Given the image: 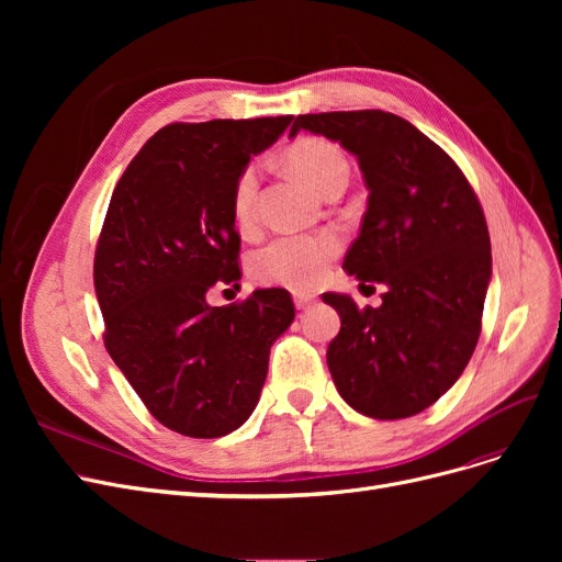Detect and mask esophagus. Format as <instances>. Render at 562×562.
<instances>
[{
	"label": "esophagus",
	"instance_id": "esophagus-1",
	"mask_svg": "<svg viewBox=\"0 0 562 562\" xmlns=\"http://www.w3.org/2000/svg\"><path fill=\"white\" fill-rule=\"evenodd\" d=\"M293 302H295L297 310H307L310 304L314 302V295H310V293H295V295H293Z\"/></svg>",
	"mask_w": 562,
	"mask_h": 562
}]
</instances>
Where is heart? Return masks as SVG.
Masks as SVG:
<instances>
[{"mask_svg": "<svg viewBox=\"0 0 562 562\" xmlns=\"http://www.w3.org/2000/svg\"><path fill=\"white\" fill-rule=\"evenodd\" d=\"M285 164L307 180L316 192L326 194L337 180L349 178V164L335 143L323 138H302L288 147ZM260 168L250 164L239 173L232 190V213L239 225H248L258 209ZM339 252V239L335 234H281L255 250L250 269L252 277L283 285L291 291H312L328 277L330 262Z\"/></svg>", "mask_w": 562, "mask_h": 562, "instance_id": "heart-1", "label": "heart"}]
</instances>
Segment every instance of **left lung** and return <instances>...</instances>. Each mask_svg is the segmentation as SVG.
I'll return each mask as SVG.
<instances>
[{"label": "left lung", "instance_id": "8db88e82", "mask_svg": "<svg viewBox=\"0 0 562 562\" xmlns=\"http://www.w3.org/2000/svg\"><path fill=\"white\" fill-rule=\"evenodd\" d=\"M300 131L359 161L368 211L342 267L386 288L378 310L323 295L342 321L328 347L333 382L366 417H413L459 380L479 342L492 277L483 209L459 166L398 114H300L291 138Z\"/></svg>", "mask_w": 562, "mask_h": 562}]
</instances>
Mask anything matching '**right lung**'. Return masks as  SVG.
I'll return each instance as SVG.
<instances>
[{
	"label": "right lung",
	"instance_id": "add662e5",
	"mask_svg": "<svg viewBox=\"0 0 562 562\" xmlns=\"http://www.w3.org/2000/svg\"><path fill=\"white\" fill-rule=\"evenodd\" d=\"M291 122L171 124L112 192L93 262L105 347L147 411L182 436L241 427L260 401L269 349L295 318L283 288L225 307L206 300L217 281L241 279L234 182Z\"/></svg>",
	"mask_w": 562,
	"mask_h": 562
}]
</instances>
